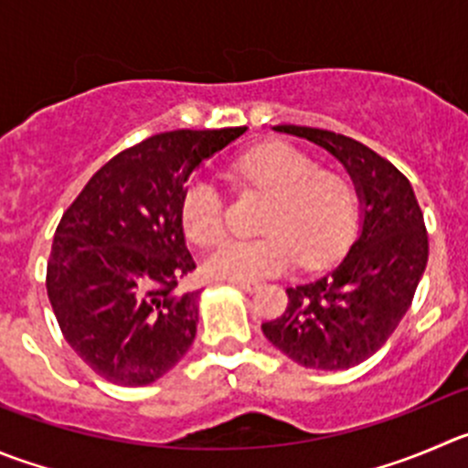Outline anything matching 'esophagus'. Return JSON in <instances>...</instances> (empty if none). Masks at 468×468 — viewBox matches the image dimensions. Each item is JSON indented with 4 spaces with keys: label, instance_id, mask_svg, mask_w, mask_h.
I'll use <instances>...</instances> for the list:
<instances>
[{
    "label": "esophagus",
    "instance_id": "esophagus-1",
    "mask_svg": "<svg viewBox=\"0 0 468 468\" xmlns=\"http://www.w3.org/2000/svg\"><path fill=\"white\" fill-rule=\"evenodd\" d=\"M231 287H237V289H243V292H257L260 289V284L257 282H246V280H229Z\"/></svg>",
    "mask_w": 468,
    "mask_h": 468
}]
</instances>
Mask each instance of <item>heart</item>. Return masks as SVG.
I'll return each instance as SVG.
<instances>
[{"label":"heart","mask_w":468,"mask_h":468,"mask_svg":"<svg viewBox=\"0 0 468 468\" xmlns=\"http://www.w3.org/2000/svg\"><path fill=\"white\" fill-rule=\"evenodd\" d=\"M231 179L241 188L266 195L260 220L261 239H229L208 252L204 269L211 278H273L301 261L319 269L340 255L356 220V193L337 170L317 167L303 149L271 140L231 163ZM181 225L197 246H213L225 234V199L216 184L193 181L181 197Z\"/></svg>","instance_id":"heart-1"}]
</instances>
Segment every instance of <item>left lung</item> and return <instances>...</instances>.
I'll return each mask as SVG.
<instances>
[{
    "instance_id": "1",
    "label": "left lung",
    "mask_w": 468,
    "mask_h": 468,
    "mask_svg": "<svg viewBox=\"0 0 468 468\" xmlns=\"http://www.w3.org/2000/svg\"><path fill=\"white\" fill-rule=\"evenodd\" d=\"M335 155L360 199V234L324 278L289 287V303L261 331L293 363L346 370L386 345L407 314L427 264L422 211L407 176L370 146L333 131L273 126Z\"/></svg>"
}]
</instances>
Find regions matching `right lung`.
Instances as JSON below:
<instances>
[{
    "label": "right lung",
    "instance_id": "add662e5",
    "mask_svg": "<svg viewBox=\"0 0 468 468\" xmlns=\"http://www.w3.org/2000/svg\"><path fill=\"white\" fill-rule=\"evenodd\" d=\"M246 126L170 131L122 151L66 208L48 260L61 333L96 375L146 386L170 372L197 333L199 292L181 225L188 181Z\"/></svg>",
    "mask_w": 468,
    "mask_h": 468
}]
</instances>
